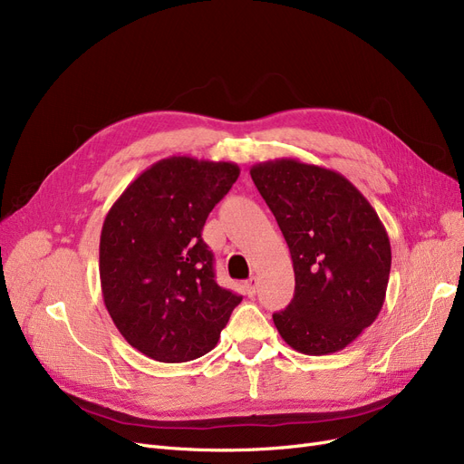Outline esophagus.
<instances>
[{
	"label": "esophagus",
	"mask_w": 464,
	"mask_h": 464,
	"mask_svg": "<svg viewBox=\"0 0 464 464\" xmlns=\"http://www.w3.org/2000/svg\"><path fill=\"white\" fill-rule=\"evenodd\" d=\"M256 285H258V280H256L255 276L251 277V280L246 282V289H247V295H249V296H253V295L256 293Z\"/></svg>",
	"instance_id": "34e87169"
}]
</instances>
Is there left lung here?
Wrapping results in <instances>:
<instances>
[{"instance_id":"1","label":"left lung","mask_w":464,"mask_h":464,"mask_svg":"<svg viewBox=\"0 0 464 464\" xmlns=\"http://www.w3.org/2000/svg\"><path fill=\"white\" fill-rule=\"evenodd\" d=\"M293 261L295 295L274 314L282 339L308 356L339 352L382 308L392 253L375 209L341 173L282 158L251 168Z\"/></svg>"}]
</instances>
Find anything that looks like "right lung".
Wrapping results in <instances>:
<instances>
[{"label": "right lung", "instance_id": "right-lung-1", "mask_svg": "<svg viewBox=\"0 0 464 464\" xmlns=\"http://www.w3.org/2000/svg\"><path fill=\"white\" fill-rule=\"evenodd\" d=\"M239 177L230 161L160 160L110 208L99 251L102 299L123 339L163 363L215 348L242 296L215 282L201 230Z\"/></svg>", "mask_w": 464, "mask_h": 464}]
</instances>
